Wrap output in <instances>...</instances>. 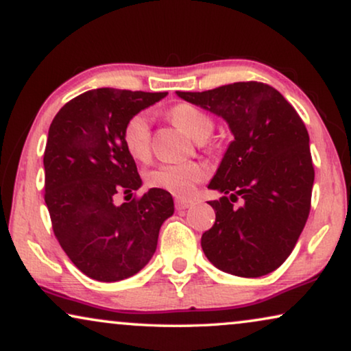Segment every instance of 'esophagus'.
Instances as JSON below:
<instances>
[{"instance_id":"esophagus-1","label":"esophagus","mask_w":351,"mask_h":351,"mask_svg":"<svg viewBox=\"0 0 351 351\" xmlns=\"http://www.w3.org/2000/svg\"><path fill=\"white\" fill-rule=\"evenodd\" d=\"M191 205H192L191 200H184V199H176L175 200L176 210H186V208H189Z\"/></svg>"}]
</instances>
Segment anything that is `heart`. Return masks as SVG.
I'll use <instances>...</instances> for the list:
<instances>
[{
  "label": "heart",
  "mask_w": 351,
  "mask_h": 351,
  "mask_svg": "<svg viewBox=\"0 0 351 351\" xmlns=\"http://www.w3.org/2000/svg\"><path fill=\"white\" fill-rule=\"evenodd\" d=\"M175 124L191 138L204 141L215 130V122L200 108L189 103H180L170 110ZM122 143L133 159L145 160L151 151V117L141 111L130 116L122 128ZM208 175V169L202 162L186 164H162L146 171V184L156 189L170 192L178 197H191L195 186Z\"/></svg>",
  "instance_id": "heart-1"
}]
</instances>
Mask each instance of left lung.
Here are the masks:
<instances>
[{
    "mask_svg": "<svg viewBox=\"0 0 351 351\" xmlns=\"http://www.w3.org/2000/svg\"><path fill=\"white\" fill-rule=\"evenodd\" d=\"M229 124L234 141L210 189L216 221L202 250L223 272L256 278L278 269L307 223L315 170L308 132L286 98L264 82H234L205 92H176ZM241 196L235 209L232 201Z\"/></svg>",
    "mask_w": 351,
    "mask_h": 351,
    "instance_id": "1",
    "label": "left lung"
}]
</instances>
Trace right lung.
Here are the masks:
<instances>
[{"label":"right lung","instance_id":"1","mask_svg":"<svg viewBox=\"0 0 351 351\" xmlns=\"http://www.w3.org/2000/svg\"><path fill=\"white\" fill-rule=\"evenodd\" d=\"M167 92L95 88L73 98L49 127L44 200L58 243L82 274L98 281L135 275L156 253L160 226L175 211L170 192L149 189L114 204L141 186L122 143L127 119Z\"/></svg>","mask_w":351,"mask_h":351}]
</instances>
